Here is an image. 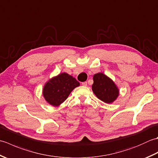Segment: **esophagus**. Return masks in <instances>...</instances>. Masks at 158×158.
<instances>
[{"label":"esophagus","instance_id":"obj_1","mask_svg":"<svg viewBox=\"0 0 158 158\" xmlns=\"http://www.w3.org/2000/svg\"><path fill=\"white\" fill-rule=\"evenodd\" d=\"M81 84L83 86H87V84H88V83H87V81H85V82H83Z\"/></svg>","mask_w":158,"mask_h":158}]
</instances>
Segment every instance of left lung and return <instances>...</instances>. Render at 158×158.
I'll use <instances>...</instances> for the list:
<instances>
[{
  "label": "left lung",
  "mask_w": 158,
  "mask_h": 158,
  "mask_svg": "<svg viewBox=\"0 0 158 158\" xmlns=\"http://www.w3.org/2000/svg\"><path fill=\"white\" fill-rule=\"evenodd\" d=\"M93 81L92 91L102 102L110 104L118 98L119 89L110 77L102 73H98L93 76Z\"/></svg>",
  "instance_id": "1"
}]
</instances>
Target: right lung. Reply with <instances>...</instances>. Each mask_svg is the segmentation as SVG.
<instances>
[{
    "label": "right lung",
    "instance_id": "1",
    "mask_svg": "<svg viewBox=\"0 0 158 158\" xmlns=\"http://www.w3.org/2000/svg\"><path fill=\"white\" fill-rule=\"evenodd\" d=\"M80 85L75 78L66 73H60L47 81L42 90L45 101L53 106H59L65 101L70 94Z\"/></svg>",
    "mask_w": 158,
    "mask_h": 158
}]
</instances>
